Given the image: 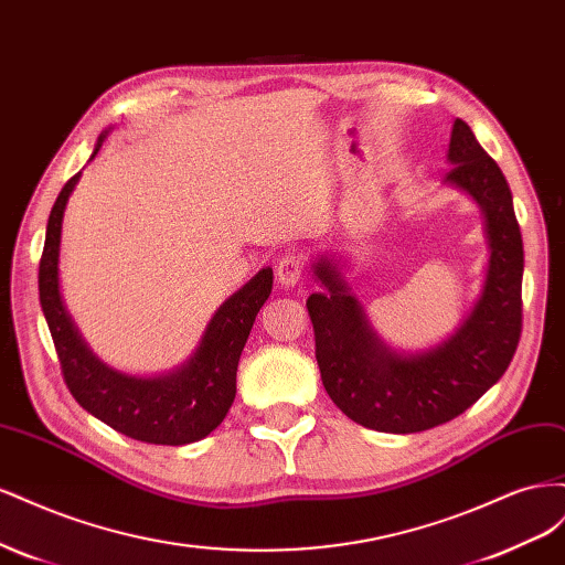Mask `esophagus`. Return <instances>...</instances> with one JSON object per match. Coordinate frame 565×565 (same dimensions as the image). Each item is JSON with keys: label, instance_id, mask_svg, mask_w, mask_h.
Segmentation results:
<instances>
[{"label": "esophagus", "instance_id": "1", "mask_svg": "<svg viewBox=\"0 0 565 565\" xmlns=\"http://www.w3.org/2000/svg\"><path fill=\"white\" fill-rule=\"evenodd\" d=\"M301 256L297 252H285L282 259L276 266V280L280 287H295L301 280Z\"/></svg>", "mask_w": 565, "mask_h": 565}]
</instances>
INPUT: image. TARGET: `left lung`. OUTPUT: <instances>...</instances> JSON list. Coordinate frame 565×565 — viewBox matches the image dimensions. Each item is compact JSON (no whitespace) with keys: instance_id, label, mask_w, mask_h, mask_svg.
I'll list each match as a JSON object with an SVG mask.
<instances>
[{"instance_id":"obj_1","label":"left lung","mask_w":565,"mask_h":565,"mask_svg":"<svg viewBox=\"0 0 565 565\" xmlns=\"http://www.w3.org/2000/svg\"><path fill=\"white\" fill-rule=\"evenodd\" d=\"M448 162L446 183L465 191L483 214L488 268L481 295L446 341L417 353L391 349L372 330L341 259L320 254L313 262L324 289L306 309L322 386L341 413L374 431L417 434L455 419L500 382L521 339L523 241L509 183L459 117Z\"/></svg>"}]
</instances>
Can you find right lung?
I'll return each instance as SVG.
<instances>
[{
    "label": "right lung",
    "mask_w": 565,
    "mask_h": 565,
    "mask_svg": "<svg viewBox=\"0 0 565 565\" xmlns=\"http://www.w3.org/2000/svg\"><path fill=\"white\" fill-rule=\"evenodd\" d=\"M108 134L110 129L98 136L89 160L96 158ZM79 177L82 172L63 185L51 207L40 262V303L67 388L87 413L134 440L152 446H185L210 436L233 405L237 361L254 318L270 295L273 268H262L218 306L185 363L156 377L119 372L94 355L61 299V228L65 204Z\"/></svg>",
    "instance_id": "obj_1"
}]
</instances>
